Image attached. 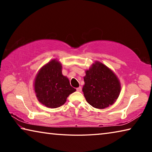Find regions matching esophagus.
Instances as JSON below:
<instances>
[{
  "mask_svg": "<svg viewBox=\"0 0 152 152\" xmlns=\"http://www.w3.org/2000/svg\"><path fill=\"white\" fill-rule=\"evenodd\" d=\"M76 91L78 92H81L82 91V87L81 86H79L78 88H76Z\"/></svg>",
  "mask_w": 152,
  "mask_h": 152,
  "instance_id": "esophagus-1",
  "label": "esophagus"
}]
</instances>
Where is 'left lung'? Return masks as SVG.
I'll list each match as a JSON object with an SVG mask.
<instances>
[{
	"label": "left lung",
	"instance_id": "8db88e82",
	"mask_svg": "<svg viewBox=\"0 0 152 152\" xmlns=\"http://www.w3.org/2000/svg\"><path fill=\"white\" fill-rule=\"evenodd\" d=\"M82 92L87 102L96 109H103L116 102L121 92V83L113 71L96 61L85 71Z\"/></svg>",
	"mask_w": 152,
	"mask_h": 152
}]
</instances>
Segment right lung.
Segmentation results:
<instances>
[{
	"label": "right lung",
	"instance_id": "1",
	"mask_svg": "<svg viewBox=\"0 0 152 152\" xmlns=\"http://www.w3.org/2000/svg\"><path fill=\"white\" fill-rule=\"evenodd\" d=\"M60 61L53 59L43 66L36 74L33 86L40 103L55 109L63 105L68 96L76 90L72 87L68 78L62 74Z\"/></svg>",
	"mask_w": 152,
	"mask_h": 152
}]
</instances>
